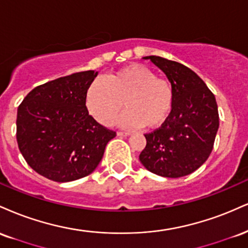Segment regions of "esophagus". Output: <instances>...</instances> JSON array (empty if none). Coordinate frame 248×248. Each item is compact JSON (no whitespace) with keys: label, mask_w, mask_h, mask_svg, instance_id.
Here are the masks:
<instances>
[{"label":"esophagus","mask_w":248,"mask_h":248,"mask_svg":"<svg viewBox=\"0 0 248 248\" xmlns=\"http://www.w3.org/2000/svg\"><path fill=\"white\" fill-rule=\"evenodd\" d=\"M131 135H132L131 132H123V131H118L117 132V136H119V137H129Z\"/></svg>","instance_id":"esophagus-1"}]
</instances>
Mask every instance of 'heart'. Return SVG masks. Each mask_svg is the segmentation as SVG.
Returning <instances> with one entry per match:
<instances>
[{
	"mask_svg": "<svg viewBox=\"0 0 248 248\" xmlns=\"http://www.w3.org/2000/svg\"><path fill=\"white\" fill-rule=\"evenodd\" d=\"M174 93L171 84L142 65H130L110 73L103 82L95 81L86 93V107L98 123L109 126L123 109L126 126L155 129L170 116Z\"/></svg>",
	"mask_w": 248,
	"mask_h": 248,
	"instance_id": "1",
	"label": "heart"
}]
</instances>
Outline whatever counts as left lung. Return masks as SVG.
<instances>
[{"mask_svg":"<svg viewBox=\"0 0 248 248\" xmlns=\"http://www.w3.org/2000/svg\"><path fill=\"white\" fill-rule=\"evenodd\" d=\"M158 66L171 84V111L153 132L146 133V147L139 160L147 170L164 177H182L200 168L214 148L218 127L217 102L196 73L165 58L144 57Z\"/></svg>","mask_w":248,"mask_h":248,"instance_id":"1","label":"left lung"}]
</instances>
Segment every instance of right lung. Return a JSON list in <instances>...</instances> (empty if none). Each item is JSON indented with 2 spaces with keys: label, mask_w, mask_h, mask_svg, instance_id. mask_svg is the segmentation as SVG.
<instances>
[{
  "label": "right lung",
  "mask_w": 248,
  "mask_h": 248,
  "mask_svg": "<svg viewBox=\"0 0 248 248\" xmlns=\"http://www.w3.org/2000/svg\"><path fill=\"white\" fill-rule=\"evenodd\" d=\"M97 72L74 73L32 89L17 110V144L38 174L55 182L89 175L116 132L89 115L86 93Z\"/></svg>",
  "instance_id": "right-lung-1"
}]
</instances>
